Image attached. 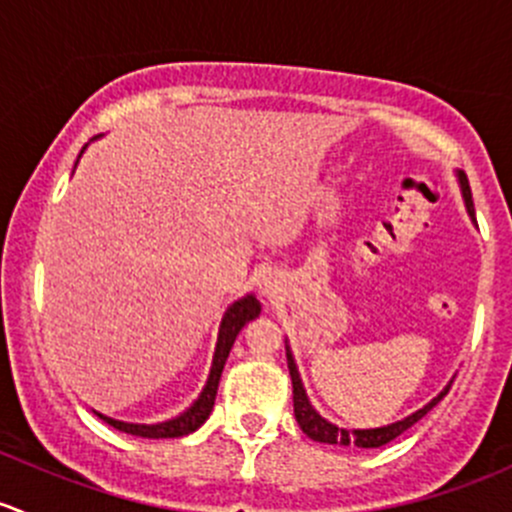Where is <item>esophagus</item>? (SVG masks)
Segmentation results:
<instances>
[{"mask_svg":"<svg viewBox=\"0 0 512 512\" xmlns=\"http://www.w3.org/2000/svg\"><path fill=\"white\" fill-rule=\"evenodd\" d=\"M280 280H277V275H272V272H267V275H262L260 280V292L262 297L267 299H275L277 294H280Z\"/></svg>","mask_w":512,"mask_h":512,"instance_id":"esophagus-1","label":"esophagus"}]
</instances>
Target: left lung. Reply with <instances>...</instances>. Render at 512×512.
<instances>
[{
  "instance_id": "left-lung-1",
  "label": "left lung",
  "mask_w": 512,
  "mask_h": 512,
  "mask_svg": "<svg viewBox=\"0 0 512 512\" xmlns=\"http://www.w3.org/2000/svg\"><path fill=\"white\" fill-rule=\"evenodd\" d=\"M458 183H461V193H463V200H466V210H468V215H471V220H473V218H476V210H473L471 185H468L466 175L458 173ZM287 366H289V376H292L294 418H297L299 428H302V431L307 433V436L312 438V441L337 443V446H356V448H379V446H384V443L394 441L396 436H401V433H404L406 428L414 426L416 421H421V418L426 416L428 411H431L433 406H436L438 401H441L443 396L448 394V389H451V384H448L446 389H443L441 394L436 396V399L428 401V404L423 406V409L414 411V414H411V416L401 418V421L389 423V426H381V428H354V431H349V428H342V426H334V423H329L327 418L319 416L317 409H314V406L309 404L307 391H304L302 379H299L297 364H294V356H292V352H289V347H287Z\"/></svg>"
}]
</instances>
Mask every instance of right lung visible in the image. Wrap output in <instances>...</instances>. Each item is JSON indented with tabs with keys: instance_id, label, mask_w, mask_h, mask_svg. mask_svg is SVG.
<instances>
[{
	"instance_id": "1",
	"label": "right lung",
	"mask_w": 512,
	"mask_h": 512,
	"mask_svg": "<svg viewBox=\"0 0 512 512\" xmlns=\"http://www.w3.org/2000/svg\"><path fill=\"white\" fill-rule=\"evenodd\" d=\"M86 148V146H84ZM84 153V151H81ZM79 153V158H81ZM79 163V160H76ZM260 302L255 299V294H245L240 297L237 302H232L227 307L223 322H220V332H218V344H215V354H213V366H210V376L205 381L203 391H200L198 399L193 401L190 409H185L183 414L168 418L163 423H126V421H116L111 416H103L98 414V418L108 423V426L118 428L123 433H131V436H141V438H180V436H188V433L198 431L205 421H208L210 411L215 406V394H218V384H220V374L225 369V361L230 356L232 344H235L237 334L240 329L245 327L247 322H252L255 317H260Z\"/></svg>"
}]
</instances>
